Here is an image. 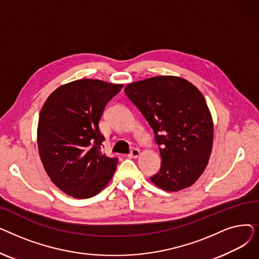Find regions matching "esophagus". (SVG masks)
Segmentation results:
<instances>
[{
	"label": "esophagus",
	"mask_w": 259,
	"mask_h": 259,
	"mask_svg": "<svg viewBox=\"0 0 259 259\" xmlns=\"http://www.w3.org/2000/svg\"><path fill=\"white\" fill-rule=\"evenodd\" d=\"M140 155V149L138 148H133L131 152H130V156L131 157H138Z\"/></svg>",
	"instance_id": "1"
}]
</instances>
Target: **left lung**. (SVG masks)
<instances>
[{"instance_id":"8db88e82","label":"left lung","mask_w":259,"mask_h":259,"mask_svg":"<svg viewBox=\"0 0 259 259\" xmlns=\"http://www.w3.org/2000/svg\"><path fill=\"white\" fill-rule=\"evenodd\" d=\"M125 93L154 133L161 157L151 181L166 191L193 185L206 169L213 144V121L205 98L190 81L154 76L127 85Z\"/></svg>"}]
</instances>
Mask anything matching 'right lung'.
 Returning a JSON list of instances; mask_svg holds the SVG:
<instances>
[{
	"instance_id": "right-lung-1",
	"label": "right lung",
	"mask_w": 259,
	"mask_h": 259,
	"mask_svg": "<svg viewBox=\"0 0 259 259\" xmlns=\"http://www.w3.org/2000/svg\"><path fill=\"white\" fill-rule=\"evenodd\" d=\"M124 85L83 78L54 90L39 113L37 147L50 180L75 198L100 193L115 172L117 157L102 152L99 121Z\"/></svg>"
}]
</instances>
